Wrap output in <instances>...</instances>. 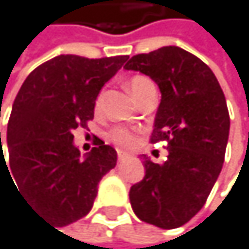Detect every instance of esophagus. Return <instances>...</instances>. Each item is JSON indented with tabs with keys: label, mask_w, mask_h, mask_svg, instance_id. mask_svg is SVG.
Instances as JSON below:
<instances>
[{
	"label": "esophagus",
	"mask_w": 249,
	"mask_h": 249,
	"mask_svg": "<svg viewBox=\"0 0 249 249\" xmlns=\"http://www.w3.org/2000/svg\"><path fill=\"white\" fill-rule=\"evenodd\" d=\"M128 154L127 153H124V151H118V160L121 161V160H124V159H125Z\"/></svg>",
	"instance_id": "1"
}]
</instances>
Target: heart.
Returning a JSON list of instances; mask_svg holds the SVG:
<instances>
[{"label":"heart","instance_id":"heart-1","mask_svg":"<svg viewBox=\"0 0 249 249\" xmlns=\"http://www.w3.org/2000/svg\"><path fill=\"white\" fill-rule=\"evenodd\" d=\"M148 83H151V81H149L146 77H143V75H134L128 81V89H130V92L134 96ZM100 101H101V96H98L96 104H100ZM107 137H108V141L112 142V143H115L116 146L124 148V149L133 148L136 145V133L133 130L127 128V127H115V128H112V130L108 131Z\"/></svg>","mask_w":249,"mask_h":249}]
</instances>
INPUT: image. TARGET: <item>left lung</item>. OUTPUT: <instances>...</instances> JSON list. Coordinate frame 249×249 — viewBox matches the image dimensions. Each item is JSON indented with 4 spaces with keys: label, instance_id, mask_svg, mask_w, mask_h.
Masks as SVG:
<instances>
[{
    "label": "left lung",
    "instance_id": "8db88e82",
    "mask_svg": "<svg viewBox=\"0 0 249 249\" xmlns=\"http://www.w3.org/2000/svg\"><path fill=\"white\" fill-rule=\"evenodd\" d=\"M125 69L157 83L161 93L151 143L168 142V160L143 156L145 177L130 189V202L143 222L171 230L206 204L218 180L230 133V115L212 69L178 47L133 55Z\"/></svg>",
    "mask_w": 249,
    "mask_h": 249
}]
</instances>
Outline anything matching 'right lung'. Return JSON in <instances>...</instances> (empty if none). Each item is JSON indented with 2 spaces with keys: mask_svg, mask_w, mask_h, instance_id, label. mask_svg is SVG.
<instances>
[{
  "mask_svg": "<svg viewBox=\"0 0 249 249\" xmlns=\"http://www.w3.org/2000/svg\"><path fill=\"white\" fill-rule=\"evenodd\" d=\"M127 58L57 55L33 71L15 98L5 168L31 207L57 227L86 216L98 183L116 166V151L101 139L81 157L72 130L88 127L98 93Z\"/></svg>",
  "mask_w": 249,
  "mask_h": 249,
  "instance_id": "add662e5",
  "label": "right lung"
}]
</instances>
